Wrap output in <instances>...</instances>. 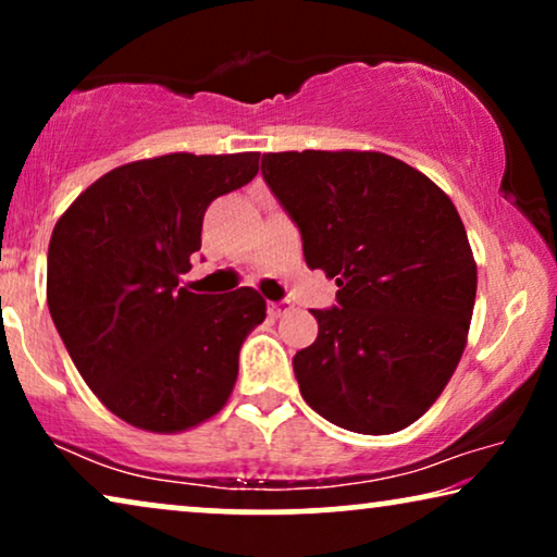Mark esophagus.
Segmentation results:
<instances>
[{"label":"esophagus","instance_id":"obj_1","mask_svg":"<svg viewBox=\"0 0 557 557\" xmlns=\"http://www.w3.org/2000/svg\"><path fill=\"white\" fill-rule=\"evenodd\" d=\"M288 311H292V304L288 301H271L269 304V314L273 319H281L284 314H288Z\"/></svg>","mask_w":557,"mask_h":557}]
</instances>
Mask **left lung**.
<instances>
[{
  "mask_svg": "<svg viewBox=\"0 0 557 557\" xmlns=\"http://www.w3.org/2000/svg\"><path fill=\"white\" fill-rule=\"evenodd\" d=\"M261 172L309 269L339 286L294 357L301 398L339 429H408L451 380L474 311L476 261L451 197L383 151H271Z\"/></svg>",
  "mask_w": 557,
  "mask_h": 557,
  "instance_id": "obj_1",
  "label": "left lung"
}]
</instances>
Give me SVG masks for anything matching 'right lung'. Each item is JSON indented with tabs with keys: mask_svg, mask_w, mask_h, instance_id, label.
<instances>
[{
	"mask_svg": "<svg viewBox=\"0 0 557 557\" xmlns=\"http://www.w3.org/2000/svg\"><path fill=\"white\" fill-rule=\"evenodd\" d=\"M258 157L174 151L121 164L55 223L50 317L86 385L134 429L189 431L231 398L263 296L193 294L180 276L200 250L208 205L248 185Z\"/></svg>",
	"mask_w": 557,
	"mask_h": 557,
	"instance_id": "1",
	"label": "right lung"
}]
</instances>
